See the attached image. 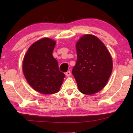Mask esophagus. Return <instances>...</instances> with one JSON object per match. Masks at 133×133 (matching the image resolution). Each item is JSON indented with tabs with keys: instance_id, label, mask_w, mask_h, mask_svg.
I'll return each instance as SVG.
<instances>
[{
	"instance_id": "1",
	"label": "esophagus",
	"mask_w": 133,
	"mask_h": 133,
	"mask_svg": "<svg viewBox=\"0 0 133 133\" xmlns=\"http://www.w3.org/2000/svg\"><path fill=\"white\" fill-rule=\"evenodd\" d=\"M66 75L67 76H68V77H69V76H71V72L70 71H67L66 73Z\"/></svg>"
}]
</instances>
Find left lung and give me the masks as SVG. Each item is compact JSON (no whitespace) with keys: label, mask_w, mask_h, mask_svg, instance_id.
Listing matches in <instances>:
<instances>
[{"label":"left lung","mask_w":133,"mask_h":133,"mask_svg":"<svg viewBox=\"0 0 133 133\" xmlns=\"http://www.w3.org/2000/svg\"><path fill=\"white\" fill-rule=\"evenodd\" d=\"M77 59L72 70L79 91L91 95L104 88L112 70L111 56L96 36L85 35L76 43Z\"/></svg>","instance_id":"obj_1"}]
</instances>
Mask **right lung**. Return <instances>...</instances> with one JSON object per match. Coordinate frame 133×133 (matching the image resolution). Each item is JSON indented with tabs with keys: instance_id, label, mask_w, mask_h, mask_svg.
<instances>
[{
	"instance_id": "obj_1",
	"label": "right lung",
	"mask_w": 133,
	"mask_h": 133,
	"mask_svg": "<svg viewBox=\"0 0 133 133\" xmlns=\"http://www.w3.org/2000/svg\"><path fill=\"white\" fill-rule=\"evenodd\" d=\"M55 45V40L43 38L31 45L24 57V77L33 89L42 94L57 93L65 77L52 55Z\"/></svg>"
}]
</instances>
